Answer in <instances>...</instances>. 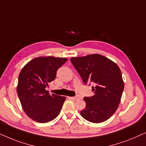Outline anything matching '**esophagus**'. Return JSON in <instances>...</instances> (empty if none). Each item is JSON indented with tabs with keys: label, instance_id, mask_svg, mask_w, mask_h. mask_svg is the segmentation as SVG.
<instances>
[{
	"label": "esophagus",
	"instance_id": "obj_1",
	"mask_svg": "<svg viewBox=\"0 0 146 146\" xmlns=\"http://www.w3.org/2000/svg\"><path fill=\"white\" fill-rule=\"evenodd\" d=\"M71 99H73L74 100H79V98L78 96H73V97H71Z\"/></svg>",
	"mask_w": 146,
	"mask_h": 146
}]
</instances>
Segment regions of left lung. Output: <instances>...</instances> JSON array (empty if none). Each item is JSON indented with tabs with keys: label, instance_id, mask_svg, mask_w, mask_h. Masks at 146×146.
Here are the masks:
<instances>
[{
	"label": "left lung",
	"instance_id": "left-lung-1",
	"mask_svg": "<svg viewBox=\"0 0 146 146\" xmlns=\"http://www.w3.org/2000/svg\"><path fill=\"white\" fill-rule=\"evenodd\" d=\"M71 61L85 84L95 86L91 97H84L85 109L81 115L93 123L104 122L112 116L120 104L124 87L119 67L110 59L99 54L72 57Z\"/></svg>",
	"mask_w": 146,
	"mask_h": 146
}]
</instances>
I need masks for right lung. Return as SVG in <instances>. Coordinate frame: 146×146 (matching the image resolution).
I'll use <instances>...</instances> for the list:
<instances>
[{
	"mask_svg": "<svg viewBox=\"0 0 146 146\" xmlns=\"http://www.w3.org/2000/svg\"><path fill=\"white\" fill-rule=\"evenodd\" d=\"M68 60L52 56L38 57L29 61L18 76L17 93L26 114L36 122L46 123L58 116L66 98L46 88L56 77L57 69Z\"/></svg>",
	"mask_w": 146,
	"mask_h": 146,
	"instance_id": "obj_1",
	"label": "right lung"
}]
</instances>
